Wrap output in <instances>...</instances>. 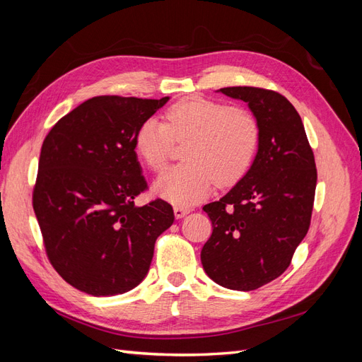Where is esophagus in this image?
I'll return each instance as SVG.
<instances>
[{
  "instance_id": "esophagus-1",
  "label": "esophagus",
  "mask_w": 362,
  "mask_h": 362,
  "mask_svg": "<svg viewBox=\"0 0 362 362\" xmlns=\"http://www.w3.org/2000/svg\"><path fill=\"white\" fill-rule=\"evenodd\" d=\"M173 213H175V217H177V218H182L184 216H187L190 213V210H189V208H185V206L175 205L173 206Z\"/></svg>"
}]
</instances>
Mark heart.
Listing matches in <instances>:
<instances>
[{
	"label": "heart",
	"instance_id": "obj_1",
	"mask_svg": "<svg viewBox=\"0 0 362 362\" xmlns=\"http://www.w3.org/2000/svg\"><path fill=\"white\" fill-rule=\"evenodd\" d=\"M166 122L149 117L137 128L134 148L148 168L166 166L173 140L185 141L180 166L156 181L158 196L177 205H192L210 193L213 184L229 185L249 169L259 141V125L245 107H226L202 96L172 104Z\"/></svg>",
	"mask_w": 362,
	"mask_h": 362
}]
</instances>
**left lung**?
Here are the masks:
<instances>
[{"label":"left lung","instance_id":"1","mask_svg":"<svg viewBox=\"0 0 362 362\" xmlns=\"http://www.w3.org/2000/svg\"><path fill=\"white\" fill-rule=\"evenodd\" d=\"M258 120V152L223 198L204 205L213 225L201 250L204 270L225 288L250 291L281 276L308 233L317 169L299 113L278 92L223 87Z\"/></svg>","mask_w":362,"mask_h":362}]
</instances>
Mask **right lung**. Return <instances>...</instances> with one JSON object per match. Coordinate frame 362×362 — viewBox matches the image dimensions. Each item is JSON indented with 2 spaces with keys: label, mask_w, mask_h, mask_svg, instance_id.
<instances>
[{
  "label": "right lung",
  "mask_w": 362,
  "mask_h": 362,
  "mask_svg": "<svg viewBox=\"0 0 362 362\" xmlns=\"http://www.w3.org/2000/svg\"><path fill=\"white\" fill-rule=\"evenodd\" d=\"M168 101L95 96L43 140L33 208L49 262L80 291L115 296L137 287L157 237L173 223L166 201L134 204L148 189L134 151L137 128Z\"/></svg>",
  "instance_id": "right-lung-1"
}]
</instances>
